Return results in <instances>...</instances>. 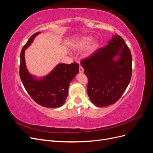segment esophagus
<instances>
[{"label": "esophagus", "instance_id": "34e87169", "mask_svg": "<svg viewBox=\"0 0 153 153\" xmlns=\"http://www.w3.org/2000/svg\"><path fill=\"white\" fill-rule=\"evenodd\" d=\"M84 68H83L81 66H79V72L82 73L83 72H84Z\"/></svg>", "mask_w": 153, "mask_h": 153}]
</instances>
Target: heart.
Instances as JSON below:
<instances>
[{"label":"heart","mask_w":153,"mask_h":153,"mask_svg":"<svg viewBox=\"0 0 153 153\" xmlns=\"http://www.w3.org/2000/svg\"><path fill=\"white\" fill-rule=\"evenodd\" d=\"M92 40V38L91 36L84 37V38H81L80 40H78L77 41L76 43L75 44V48L76 49H81V48H84L90 44ZM98 43L94 42L93 43H92L86 50L84 54L85 56L88 57L91 54L93 53L97 49V48H98Z\"/></svg>","instance_id":"heart-1"}]
</instances>
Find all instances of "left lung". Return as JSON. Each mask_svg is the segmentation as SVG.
Instances as JSON below:
<instances>
[{
  "instance_id": "obj_1",
  "label": "left lung",
  "mask_w": 153,
  "mask_h": 153,
  "mask_svg": "<svg viewBox=\"0 0 153 153\" xmlns=\"http://www.w3.org/2000/svg\"><path fill=\"white\" fill-rule=\"evenodd\" d=\"M80 62L89 80L87 94L92 103L104 107L119 100L132 74L131 52L122 37L112 35L107 45Z\"/></svg>"
}]
</instances>
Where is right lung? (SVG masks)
Returning <instances> with one entry per match:
<instances>
[{
	"label": "right lung",
	"mask_w": 153,
	"mask_h": 153,
	"mask_svg": "<svg viewBox=\"0 0 153 153\" xmlns=\"http://www.w3.org/2000/svg\"><path fill=\"white\" fill-rule=\"evenodd\" d=\"M39 33L32 35L21 51L20 76L27 93L37 103L45 107L58 108L65 103L69 84L78 73L79 65L76 62L59 64L47 76L39 80L31 75L25 66V50Z\"/></svg>",
	"instance_id": "1"
}]
</instances>
